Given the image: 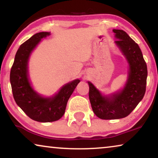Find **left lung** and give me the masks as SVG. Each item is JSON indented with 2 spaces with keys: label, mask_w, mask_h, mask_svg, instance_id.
<instances>
[{
  "label": "left lung",
  "mask_w": 158,
  "mask_h": 158,
  "mask_svg": "<svg viewBox=\"0 0 158 158\" xmlns=\"http://www.w3.org/2000/svg\"><path fill=\"white\" fill-rule=\"evenodd\" d=\"M116 47L128 62L127 79L124 87L104 95L91 82L89 99L94 114L101 119H118L126 117L135 109L146 90L148 68L139 47L123 30L113 29Z\"/></svg>",
  "instance_id": "8db88e82"
}]
</instances>
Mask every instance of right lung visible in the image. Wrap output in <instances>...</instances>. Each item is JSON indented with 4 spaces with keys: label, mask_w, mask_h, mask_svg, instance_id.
<instances>
[{
    "label": "right lung",
    "mask_w": 158,
    "mask_h": 158,
    "mask_svg": "<svg viewBox=\"0 0 158 158\" xmlns=\"http://www.w3.org/2000/svg\"><path fill=\"white\" fill-rule=\"evenodd\" d=\"M50 32L35 34L19 47L10 70V82L16 104L31 119L52 122L64 115L68 99L74 91L79 79L64 84L52 96H43L32 87L29 76V60L31 53L43 38Z\"/></svg>",
    "instance_id": "obj_1"
}]
</instances>
